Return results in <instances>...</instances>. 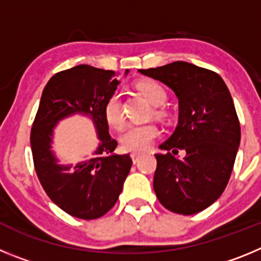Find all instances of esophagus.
<instances>
[{"label": "esophagus", "mask_w": 261, "mask_h": 261, "mask_svg": "<svg viewBox=\"0 0 261 261\" xmlns=\"http://www.w3.org/2000/svg\"><path fill=\"white\" fill-rule=\"evenodd\" d=\"M141 155L142 154H140V153H132V159H133V163H137L138 161H140V158H141Z\"/></svg>", "instance_id": "obj_1"}]
</instances>
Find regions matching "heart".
Wrapping results in <instances>:
<instances>
[{"label":"heart","mask_w":261,"mask_h":261,"mask_svg":"<svg viewBox=\"0 0 261 261\" xmlns=\"http://www.w3.org/2000/svg\"><path fill=\"white\" fill-rule=\"evenodd\" d=\"M138 91L153 106H161L166 100V91L154 81H142L137 85ZM105 117L108 125L114 129H121L125 124L121 99L117 93L108 96L105 105ZM158 136V128L153 124H133L125 129L120 137V142L128 151H146L150 149L154 140Z\"/></svg>","instance_id":"obj_1"}]
</instances>
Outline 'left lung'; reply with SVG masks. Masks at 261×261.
I'll use <instances>...</instances> for the list:
<instances>
[{"label": "left lung", "instance_id": "left-lung-1", "mask_svg": "<svg viewBox=\"0 0 261 261\" xmlns=\"http://www.w3.org/2000/svg\"><path fill=\"white\" fill-rule=\"evenodd\" d=\"M138 71L170 87L179 100L176 128L159 145L165 154H155L154 192L168 211L184 216L199 213L225 191L241 144V125L229 89L217 73L190 62ZM177 148L186 150L183 160L172 155Z\"/></svg>", "mask_w": 261, "mask_h": 261}]
</instances>
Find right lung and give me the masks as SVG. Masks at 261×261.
Instances as JSON below:
<instances>
[{
	"label": "right lung",
	"instance_id": "right-lung-1",
	"mask_svg": "<svg viewBox=\"0 0 261 261\" xmlns=\"http://www.w3.org/2000/svg\"><path fill=\"white\" fill-rule=\"evenodd\" d=\"M129 70L126 69L124 75ZM119 73L78 65L53 75L41 94L38 114L31 129V149L36 174L55 204L82 220L105 216L123 191L130 171L129 154L114 153L116 140L108 133L105 105L119 86ZM74 114L89 117L99 142L81 163L62 165L53 151L57 124Z\"/></svg>",
	"mask_w": 261,
	"mask_h": 261
}]
</instances>
